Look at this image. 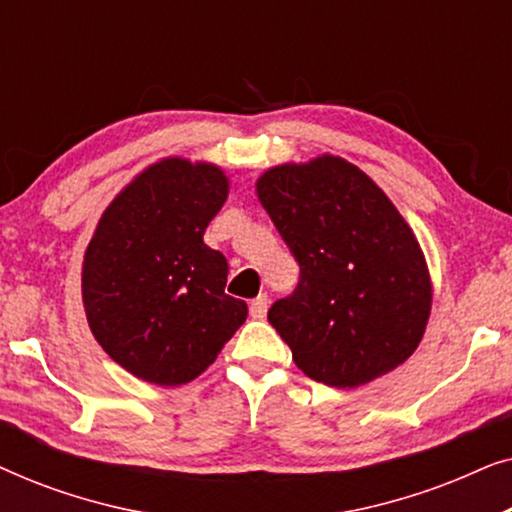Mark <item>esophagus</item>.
Segmentation results:
<instances>
[{"label":"esophagus","mask_w":512,"mask_h":512,"mask_svg":"<svg viewBox=\"0 0 512 512\" xmlns=\"http://www.w3.org/2000/svg\"><path fill=\"white\" fill-rule=\"evenodd\" d=\"M265 312H268V296H265V293H261V296H256L249 303V314L254 319H263Z\"/></svg>","instance_id":"34e87169"}]
</instances>
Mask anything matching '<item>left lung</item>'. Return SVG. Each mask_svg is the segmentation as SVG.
<instances>
[{"mask_svg": "<svg viewBox=\"0 0 512 512\" xmlns=\"http://www.w3.org/2000/svg\"><path fill=\"white\" fill-rule=\"evenodd\" d=\"M256 193L300 265L296 291L268 312L296 366L354 389L410 359L431 314V277L382 188L324 153L263 172Z\"/></svg>", "mask_w": 512, "mask_h": 512, "instance_id": "1", "label": "left lung"}]
</instances>
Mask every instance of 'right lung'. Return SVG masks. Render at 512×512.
<instances>
[{"mask_svg":"<svg viewBox=\"0 0 512 512\" xmlns=\"http://www.w3.org/2000/svg\"><path fill=\"white\" fill-rule=\"evenodd\" d=\"M226 198L221 167L163 158L97 223L81 272L88 326L139 380H195L247 319V303L226 293V256L202 242Z\"/></svg>","mask_w":512,"mask_h":512,"instance_id":"add662e5","label":"right lung"}]
</instances>
